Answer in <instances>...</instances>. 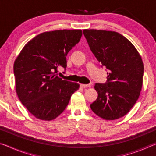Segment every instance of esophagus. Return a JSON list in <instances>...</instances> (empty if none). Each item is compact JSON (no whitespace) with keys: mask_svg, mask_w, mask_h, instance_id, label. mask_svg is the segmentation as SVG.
Wrapping results in <instances>:
<instances>
[{"mask_svg":"<svg viewBox=\"0 0 156 156\" xmlns=\"http://www.w3.org/2000/svg\"><path fill=\"white\" fill-rule=\"evenodd\" d=\"M80 87H83V88H88V87H90L91 84H80Z\"/></svg>","mask_w":156,"mask_h":156,"instance_id":"obj_1","label":"esophagus"}]
</instances>
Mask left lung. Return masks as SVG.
<instances>
[{"label":"left lung","mask_w":156,"mask_h":156,"mask_svg":"<svg viewBox=\"0 0 156 156\" xmlns=\"http://www.w3.org/2000/svg\"><path fill=\"white\" fill-rule=\"evenodd\" d=\"M83 34L95 57L108 69L107 83L95 84L98 96L91 109L107 120L122 118L140 94L144 73L140 55L127 38L116 31L87 29Z\"/></svg>","instance_id":"1"}]
</instances>
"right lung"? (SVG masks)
Instances as JSON below:
<instances>
[{
	"mask_svg": "<svg viewBox=\"0 0 156 156\" xmlns=\"http://www.w3.org/2000/svg\"><path fill=\"white\" fill-rule=\"evenodd\" d=\"M81 30L46 31L25 44L14 64L16 91L21 103L36 118L56 119L80 84L56 76L66 69L68 52L80 40Z\"/></svg>",
	"mask_w": 156,
	"mask_h": 156,
	"instance_id": "obj_1",
	"label": "right lung"
}]
</instances>
